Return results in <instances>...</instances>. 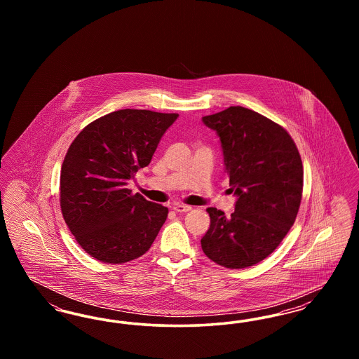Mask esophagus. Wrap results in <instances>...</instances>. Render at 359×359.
<instances>
[{"instance_id": "1", "label": "esophagus", "mask_w": 359, "mask_h": 359, "mask_svg": "<svg viewBox=\"0 0 359 359\" xmlns=\"http://www.w3.org/2000/svg\"><path fill=\"white\" fill-rule=\"evenodd\" d=\"M172 208H173V211H176V212H188V211L192 210L191 205H182V203H175Z\"/></svg>"}]
</instances>
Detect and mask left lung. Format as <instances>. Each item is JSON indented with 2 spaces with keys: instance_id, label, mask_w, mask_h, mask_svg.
I'll use <instances>...</instances> for the list:
<instances>
[{
  "instance_id": "left-lung-1",
  "label": "left lung",
  "mask_w": 359,
  "mask_h": 359,
  "mask_svg": "<svg viewBox=\"0 0 359 359\" xmlns=\"http://www.w3.org/2000/svg\"><path fill=\"white\" fill-rule=\"evenodd\" d=\"M221 138L224 170L237 196L227 218L208 207L205 256L229 269L256 265L272 255L294 223L303 194V163L288 132L242 106L205 116Z\"/></svg>"
}]
</instances>
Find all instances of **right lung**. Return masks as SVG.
<instances>
[{"label": "right lung", "mask_w": 359, "mask_h": 359, "mask_svg": "<svg viewBox=\"0 0 359 359\" xmlns=\"http://www.w3.org/2000/svg\"><path fill=\"white\" fill-rule=\"evenodd\" d=\"M176 113L123 109L88 123L71 142L60 171V208L87 255L123 264L152 246L168 208L126 188L147 167Z\"/></svg>", "instance_id": "1"}]
</instances>
